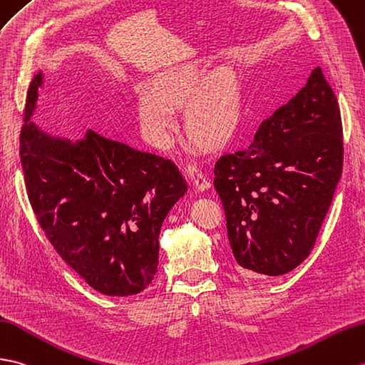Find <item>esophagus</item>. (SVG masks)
I'll use <instances>...</instances> for the list:
<instances>
[{"label": "esophagus", "mask_w": 365, "mask_h": 365, "mask_svg": "<svg viewBox=\"0 0 365 365\" xmlns=\"http://www.w3.org/2000/svg\"><path fill=\"white\" fill-rule=\"evenodd\" d=\"M186 175H188V179L191 180L192 186L197 191L207 190L208 186H210V182H208V179L205 177V174H203L196 165H192V163L186 165Z\"/></svg>", "instance_id": "obj_1"}]
</instances>
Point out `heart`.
<instances>
[{"label": "heart", "instance_id": "b5f03b06", "mask_svg": "<svg viewBox=\"0 0 365 365\" xmlns=\"http://www.w3.org/2000/svg\"><path fill=\"white\" fill-rule=\"evenodd\" d=\"M200 78L196 71L160 74L152 90L138 93V118L144 137L158 148H168L177 130L175 106L197 93ZM240 95L228 81H216L191 99L186 110L190 129L208 143H222L238 124Z\"/></svg>", "mask_w": 365, "mask_h": 365}]
</instances>
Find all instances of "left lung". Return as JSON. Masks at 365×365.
Returning a JSON list of instances; mask_svg holds the SVG:
<instances>
[{"mask_svg":"<svg viewBox=\"0 0 365 365\" xmlns=\"http://www.w3.org/2000/svg\"><path fill=\"white\" fill-rule=\"evenodd\" d=\"M337 99L320 68L261 123L247 149L215 165V188L242 275H283L307 258L342 174Z\"/></svg>","mask_w":365,"mask_h":365,"instance_id":"obj_1","label":"left lung"}]
</instances>
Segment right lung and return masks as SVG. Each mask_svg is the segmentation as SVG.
<instances>
[{"label":"right lung","instance_id":"obj_1","mask_svg":"<svg viewBox=\"0 0 365 365\" xmlns=\"http://www.w3.org/2000/svg\"><path fill=\"white\" fill-rule=\"evenodd\" d=\"M41 73L28 88L20 160L28 197L51 245L86 282L112 297L135 295L158 267V235L188 191L171 160L88 130L49 137L31 121Z\"/></svg>","mask_w":365,"mask_h":365}]
</instances>
